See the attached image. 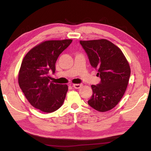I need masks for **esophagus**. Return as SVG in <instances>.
Returning <instances> with one entry per match:
<instances>
[{"mask_svg":"<svg viewBox=\"0 0 151 151\" xmlns=\"http://www.w3.org/2000/svg\"><path fill=\"white\" fill-rule=\"evenodd\" d=\"M82 86H83L82 84H74V85H73V87L75 88H76V89H79Z\"/></svg>","mask_w":151,"mask_h":151,"instance_id":"1","label":"esophagus"}]
</instances>
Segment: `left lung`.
<instances>
[{"label":"left lung","instance_id":"1","mask_svg":"<svg viewBox=\"0 0 151 151\" xmlns=\"http://www.w3.org/2000/svg\"><path fill=\"white\" fill-rule=\"evenodd\" d=\"M91 66L96 69L101 83L91 85L92 108L106 112L115 107L127 90L131 68L122 50L106 39L80 40Z\"/></svg>","mask_w":151,"mask_h":151}]
</instances>
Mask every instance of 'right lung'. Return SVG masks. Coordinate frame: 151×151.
<instances>
[{
  "instance_id": "add662e5",
  "label": "right lung",
  "mask_w": 151,
  "mask_h": 151,
  "mask_svg": "<svg viewBox=\"0 0 151 151\" xmlns=\"http://www.w3.org/2000/svg\"><path fill=\"white\" fill-rule=\"evenodd\" d=\"M73 40H47L31 48L20 66L18 81L25 97L35 108L52 112L63 105L68 86L55 84L48 73L55 72V63Z\"/></svg>"
}]
</instances>
